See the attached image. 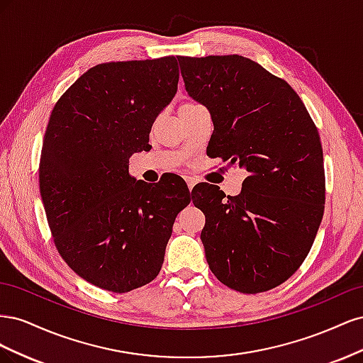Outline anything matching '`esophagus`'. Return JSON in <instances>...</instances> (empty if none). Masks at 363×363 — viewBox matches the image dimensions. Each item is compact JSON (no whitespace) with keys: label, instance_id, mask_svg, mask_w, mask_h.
I'll use <instances>...</instances> for the list:
<instances>
[{"label":"esophagus","instance_id":"34e87169","mask_svg":"<svg viewBox=\"0 0 363 363\" xmlns=\"http://www.w3.org/2000/svg\"><path fill=\"white\" fill-rule=\"evenodd\" d=\"M184 180H186V183H188V188H189V191L192 192L194 186H195V180H194V179H191V177H184Z\"/></svg>","mask_w":363,"mask_h":363}]
</instances>
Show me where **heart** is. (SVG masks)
<instances>
[{
    "label": "heart",
    "instance_id": "1",
    "mask_svg": "<svg viewBox=\"0 0 363 363\" xmlns=\"http://www.w3.org/2000/svg\"><path fill=\"white\" fill-rule=\"evenodd\" d=\"M195 106H199V104H195V103H184V104L180 106L179 111H184V108H191V107H195Z\"/></svg>",
    "mask_w": 363,
    "mask_h": 363
}]
</instances>
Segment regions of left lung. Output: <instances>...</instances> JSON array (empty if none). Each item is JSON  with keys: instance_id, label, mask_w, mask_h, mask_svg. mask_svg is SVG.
<instances>
[{"instance_id": "obj_1", "label": "left lung", "mask_w": 363, "mask_h": 363, "mask_svg": "<svg viewBox=\"0 0 363 363\" xmlns=\"http://www.w3.org/2000/svg\"><path fill=\"white\" fill-rule=\"evenodd\" d=\"M186 92L211 113L207 156L245 169L242 191H195L215 277L242 294L279 286L300 268L320 228L325 179L320 135L292 87L255 60L177 57ZM195 204V203H194Z\"/></svg>"}]
</instances>
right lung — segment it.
Segmentation results:
<instances>
[{"label": "right lung", "instance_id": "obj_1", "mask_svg": "<svg viewBox=\"0 0 363 363\" xmlns=\"http://www.w3.org/2000/svg\"><path fill=\"white\" fill-rule=\"evenodd\" d=\"M179 75L174 56L101 63L52 108L39 164L42 203L60 256L94 286L124 294L155 280L175 216L191 203L177 175L155 188L128 172Z\"/></svg>", "mask_w": 363, "mask_h": 363}]
</instances>
